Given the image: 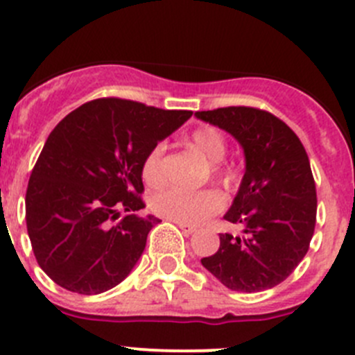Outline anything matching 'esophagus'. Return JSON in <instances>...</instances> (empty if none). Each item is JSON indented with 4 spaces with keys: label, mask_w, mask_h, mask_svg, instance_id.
I'll return each instance as SVG.
<instances>
[{
    "label": "esophagus",
    "mask_w": 355,
    "mask_h": 355,
    "mask_svg": "<svg viewBox=\"0 0 355 355\" xmlns=\"http://www.w3.org/2000/svg\"><path fill=\"white\" fill-rule=\"evenodd\" d=\"M177 227L180 228V230L184 232L185 235H191V234H194V232H196V227H191V225H185V223H177Z\"/></svg>",
    "instance_id": "34e87169"
}]
</instances>
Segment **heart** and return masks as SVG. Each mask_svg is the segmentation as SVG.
I'll return each mask as SVG.
<instances>
[{
  "label": "heart",
  "mask_w": 355,
  "mask_h": 355,
  "mask_svg": "<svg viewBox=\"0 0 355 355\" xmlns=\"http://www.w3.org/2000/svg\"><path fill=\"white\" fill-rule=\"evenodd\" d=\"M187 144L211 164V175L225 187L234 185V173L220 164L227 156V141L214 127H199L187 137ZM163 146H156L142 161V178L149 187L164 184ZM151 209L170 221L185 225H200L223 209V198L213 191L189 192L182 189H168L151 200Z\"/></svg>",
  "instance_id": "heart-1"
}]
</instances>
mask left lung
<instances>
[{
	"label": "left lung",
	"mask_w": 355,
	"mask_h": 355,
	"mask_svg": "<svg viewBox=\"0 0 355 355\" xmlns=\"http://www.w3.org/2000/svg\"><path fill=\"white\" fill-rule=\"evenodd\" d=\"M196 118L228 132L244 149L245 171L225 220L242 235L220 234V249L200 263L227 288H273L304 259L316 225L309 157L292 128L268 111L228 106Z\"/></svg>",
	"instance_id": "1"
}]
</instances>
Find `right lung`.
<instances>
[{
	"label": "right lung",
	"mask_w": 355,
	"mask_h": 355,
	"mask_svg": "<svg viewBox=\"0 0 355 355\" xmlns=\"http://www.w3.org/2000/svg\"><path fill=\"white\" fill-rule=\"evenodd\" d=\"M191 116L106 98L78 106L56 125L25 194L32 250L55 284L94 295L130 275L161 221L135 214L144 207L142 161ZM120 210L128 213L121 220Z\"/></svg>",
	"instance_id": "add662e5"
}]
</instances>
